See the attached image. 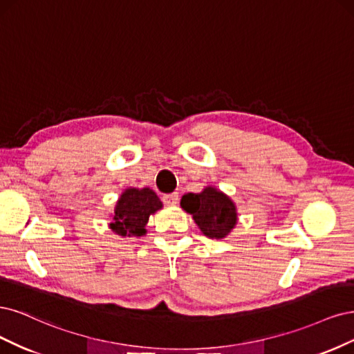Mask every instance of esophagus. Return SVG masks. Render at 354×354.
<instances>
[{"label":"esophagus","mask_w":354,"mask_h":354,"mask_svg":"<svg viewBox=\"0 0 354 354\" xmlns=\"http://www.w3.org/2000/svg\"><path fill=\"white\" fill-rule=\"evenodd\" d=\"M178 200H179L178 192L165 194V196H163V203L166 204V206H175V204L178 203Z\"/></svg>","instance_id":"1"}]
</instances>
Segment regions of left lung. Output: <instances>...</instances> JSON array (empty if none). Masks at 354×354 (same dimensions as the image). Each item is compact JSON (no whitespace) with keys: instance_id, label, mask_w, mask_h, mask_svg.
<instances>
[{"instance_id":"8db88e82","label":"left lung","mask_w":354,"mask_h":354,"mask_svg":"<svg viewBox=\"0 0 354 354\" xmlns=\"http://www.w3.org/2000/svg\"><path fill=\"white\" fill-rule=\"evenodd\" d=\"M180 207L192 216L201 234L212 239L226 238L238 222V212L232 198L213 185H207L197 194H184Z\"/></svg>"}]
</instances>
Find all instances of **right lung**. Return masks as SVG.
Instances as JSON below:
<instances>
[{
    "mask_svg": "<svg viewBox=\"0 0 354 354\" xmlns=\"http://www.w3.org/2000/svg\"><path fill=\"white\" fill-rule=\"evenodd\" d=\"M162 207L163 203L151 188H124L111 213L109 227L122 238L142 236L147 234L145 226L150 216Z\"/></svg>",
    "mask_w": 354,
    "mask_h": 354,
    "instance_id": "obj_1",
    "label": "right lung"
}]
</instances>
